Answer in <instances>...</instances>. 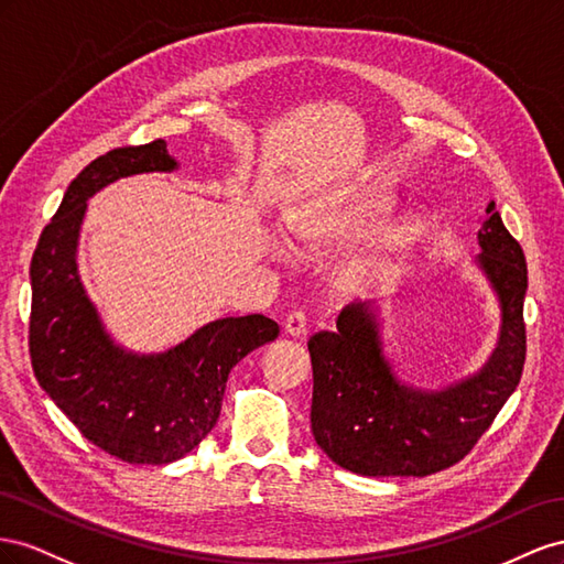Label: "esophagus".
<instances>
[{"label": "esophagus", "mask_w": 564, "mask_h": 564, "mask_svg": "<svg viewBox=\"0 0 564 564\" xmlns=\"http://www.w3.org/2000/svg\"><path fill=\"white\" fill-rule=\"evenodd\" d=\"M283 330H285V335H291V337H304V335H307V316H304L302 312L288 314L285 321H283Z\"/></svg>", "instance_id": "1"}]
</instances>
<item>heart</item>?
I'll list each match as a JSON object with an SVG mask.
<instances>
[{
	"mask_svg": "<svg viewBox=\"0 0 564 564\" xmlns=\"http://www.w3.org/2000/svg\"><path fill=\"white\" fill-rule=\"evenodd\" d=\"M397 196L384 186H340L318 193L288 217V236L300 252H324L371 234L392 213ZM423 234V219L404 217L382 227L361 254L343 269L349 291L364 288L380 271L397 264Z\"/></svg>",
	"mask_w": 564,
	"mask_h": 564,
	"instance_id": "b5f03b06",
	"label": "heart"
}]
</instances>
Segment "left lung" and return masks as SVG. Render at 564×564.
I'll use <instances>...</instances> for the list:
<instances>
[{
    "mask_svg": "<svg viewBox=\"0 0 564 564\" xmlns=\"http://www.w3.org/2000/svg\"><path fill=\"white\" fill-rule=\"evenodd\" d=\"M475 267L501 310L496 347L479 371L446 388L404 382L384 357L378 302L347 304L335 330L310 337L312 432L340 468L366 477H425L468 456L522 376L527 262L496 205L477 231Z\"/></svg>",
    "mask_w": 564,
    "mask_h": 564,
    "instance_id": "8db88e82",
    "label": "left lung"
}]
</instances>
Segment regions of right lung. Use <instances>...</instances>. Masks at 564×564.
I'll list each match as a JSON object with an SVG mask.
<instances>
[{
    "instance_id": "add662e5",
    "label": "right lung",
    "mask_w": 564,
    "mask_h": 564,
    "mask_svg": "<svg viewBox=\"0 0 564 564\" xmlns=\"http://www.w3.org/2000/svg\"><path fill=\"white\" fill-rule=\"evenodd\" d=\"M180 163L158 139L96 158L70 182L32 254L30 361L40 388L85 437L134 465L191 454L217 423L231 368L279 337L262 314L217 318L165 351L116 343L77 269L87 200L108 184Z\"/></svg>"
}]
</instances>
